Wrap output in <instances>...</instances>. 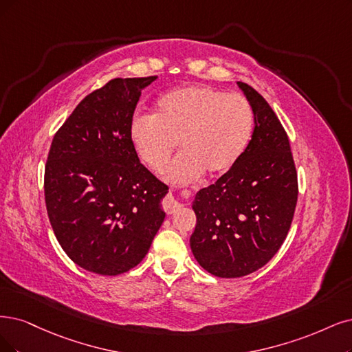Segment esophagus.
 Returning <instances> with one entry per match:
<instances>
[{"label": "esophagus", "mask_w": 352, "mask_h": 352, "mask_svg": "<svg viewBox=\"0 0 352 352\" xmlns=\"http://www.w3.org/2000/svg\"><path fill=\"white\" fill-rule=\"evenodd\" d=\"M181 196H183L184 200H188L191 196H192V191L191 190H184L183 192H181ZM181 207V204L173 197V196H168L165 200H164V210L168 213V214H173L175 213L178 209Z\"/></svg>", "instance_id": "1"}]
</instances>
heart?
Listing matches in <instances>:
<instances>
[{"mask_svg": "<svg viewBox=\"0 0 352 352\" xmlns=\"http://www.w3.org/2000/svg\"><path fill=\"white\" fill-rule=\"evenodd\" d=\"M252 127L254 113L245 97L188 85L164 94L155 114H136L129 135L140 160L153 171L168 164L179 142L183 153L165 174L175 183H187L203 173L217 178L232 171L248 146Z\"/></svg>", "mask_w": 352, "mask_h": 352, "instance_id": "obj_1", "label": "heart"}]
</instances>
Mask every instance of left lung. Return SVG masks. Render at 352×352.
<instances>
[{
  "instance_id": "left-lung-1",
  "label": "left lung",
  "mask_w": 352,
  "mask_h": 352,
  "mask_svg": "<svg viewBox=\"0 0 352 352\" xmlns=\"http://www.w3.org/2000/svg\"><path fill=\"white\" fill-rule=\"evenodd\" d=\"M255 127L235 168L201 188L192 203L191 251L210 274L238 278L264 267L290 230L298 196L287 132L267 100L245 82Z\"/></svg>"
}]
</instances>
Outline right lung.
<instances>
[{
  "label": "right lung",
  "mask_w": 352,
  "mask_h": 352,
  "mask_svg": "<svg viewBox=\"0 0 352 352\" xmlns=\"http://www.w3.org/2000/svg\"><path fill=\"white\" fill-rule=\"evenodd\" d=\"M156 76L114 78L88 94L59 127L45 166V201L72 261L119 276L148 254L165 213L168 186L140 164L129 127Z\"/></svg>",
  "instance_id": "right-lung-1"
}]
</instances>
